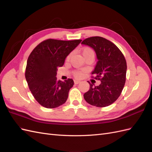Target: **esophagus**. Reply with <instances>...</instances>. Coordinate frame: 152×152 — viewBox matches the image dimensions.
<instances>
[{
	"mask_svg": "<svg viewBox=\"0 0 152 152\" xmlns=\"http://www.w3.org/2000/svg\"><path fill=\"white\" fill-rule=\"evenodd\" d=\"M74 83H75V84H79V83H80V81H79V80H74Z\"/></svg>",
	"mask_w": 152,
	"mask_h": 152,
	"instance_id": "obj_1",
	"label": "esophagus"
}]
</instances>
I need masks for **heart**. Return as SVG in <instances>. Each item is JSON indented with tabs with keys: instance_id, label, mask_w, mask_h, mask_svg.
Wrapping results in <instances>:
<instances>
[{
	"instance_id": "heart-1",
	"label": "heart",
	"mask_w": 152,
	"mask_h": 152,
	"mask_svg": "<svg viewBox=\"0 0 152 152\" xmlns=\"http://www.w3.org/2000/svg\"><path fill=\"white\" fill-rule=\"evenodd\" d=\"M81 53L84 58H87V57H94V50L89 47H84V48H82V49L81 50ZM70 56H71V54H69L66 58L67 60H69V59H70ZM74 75L76 77L79 78L81 76V73L80 72H75L74 73Z\"/></svg>"
}]
</instances>
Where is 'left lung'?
Masks as SVG:
<instances>
[{
	"instance_id": "8db88e82",
	"label": "left lung",
	"mask_w": 152,
	"mask_h": 152,
	"mask_svg": "<svg viewBox=\"0 0 152 152\" xmlns=\"http://www.w3.org/2000/svg\"><path fill=\"white\" fill-rule=\"evenodd\" d=\"M93 48L98 61L92 74L99 80V86L91 84L84 98L89 104L97 107L112 104L120 96L126 82L127 63L123 54L115 45L101 37L87 38L81 43Z\"/></svg>"
}]
</instances>
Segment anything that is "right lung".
I'll use <instances>...</instances> for the list:
<instances>
[{"label": "right lung", "mask_w": 152, "mask_h": 152, "mask_svg": "<svg viewBox=\"0 0 152 152\" xmlns=\"http://www.w3.org/2000/svg\"><path fill=\"white\" fill-rule=\"evenodd\" d=\"M82 40L48 39L40 43L27 60L25 78L31 93L40 104L47 108L59 107L66 102L73 80H58V67Z\"/></svg>", "instance_id": "right-lung-1"}]
</instances>
